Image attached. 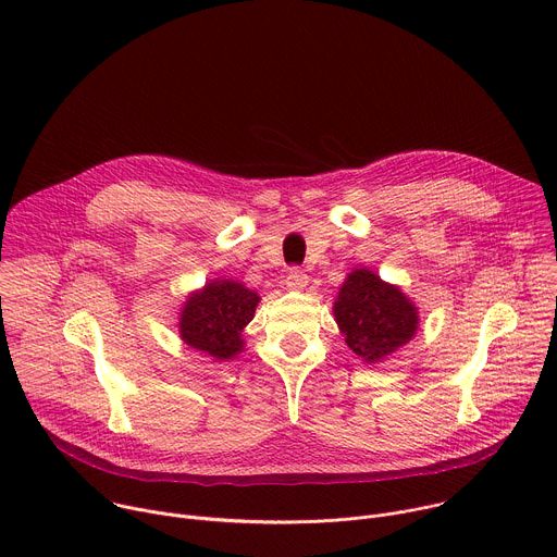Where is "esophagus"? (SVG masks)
Here are the masks:
<instances>
[{"label":"esophagus","instance_id":"1","mask_svg":"<svg viewBox=\"0 0 557 557\" xmlns=\"http://www.w3.org/2000/svg\"><path fill=\"white\" fill-rule=\"evenodd\" d=\"M306 284H308V275H306L301 269L293 267V269L286 273V286H288L290 290H301V288H306Z\"/></svg>","mask_w":557,"mask_h":557}]
</instances>
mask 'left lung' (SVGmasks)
<instances>
[{
  "label": "left lung",
  "mask_w": 557,
  "mask_h": 557,
  "mask_svg": "<svg viewBox=\"0 0 557 557\" xmlns=\"http://www.w3.org/2000/svg\"><path fill=\"white\" fill-rule=\"evenodd\" d=\"M333 312L348 348L366 363L406 346L419 326L414 301L368 269H355L346 277Z\"/></svg>",
  "instance_id": "obj_1"
}]
</instances>
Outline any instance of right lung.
Here are the masks:
<instances>
[{
  "instance_id": "obj_1",
  "label": "right lung",
  "mask_w": 557,
  "mask_h": 557,
  "mask_svg": "<svg viewBox=\"0 0 557 557\" xmlns=\"http://www.w3.org/2000/svg\"><path fill=\"white\" fill-rule=\"evenodd\" d=\"M260 295L231 280H211L181 310L183 342L218 361L243 352V331L253 320Z\"/></svg>"
}]
</instances>
